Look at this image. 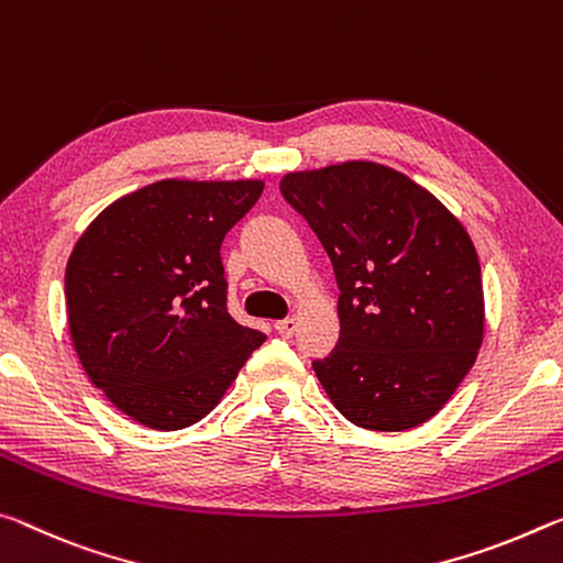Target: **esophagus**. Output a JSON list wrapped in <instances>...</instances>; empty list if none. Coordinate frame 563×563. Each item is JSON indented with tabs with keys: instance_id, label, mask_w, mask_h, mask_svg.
<instances>
[{
	"instance_id": "1",
	"label": "esophagus",
	"mask_w": 563,
	"mask_h": 563,
	"mask_svg": "<svg viewBox=\"0 0 563 563\" xmlns=\"http://www.w3.org/2000/svg\"><path fill=\"white\" fill-rule=\"evenodd\" d=\"M274 329H276V334L279 336H284V339H291L294 336V331H297V319H282V321H276L274 324Z\"/></svg>"
}]
</instances>
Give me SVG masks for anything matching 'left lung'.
<instances>
[{
  "label": "left lung",
  "instance_id": "1",
  "mask_svg": "<svg viewBox=\"0 0 563 563\" xmlns=\"http://www.w3.org/2000/svg\"><path fill=\"white\" fill-rule=\"evenodd\" d=\"M279 191L334 266L339 342L311 366L362 429L407 431L444 407L484 336L482 266L464 227L372 162L287 174Z\"/></svg>",
  "mask_w": 563,
  "mask_h": 563
}]
</instances>
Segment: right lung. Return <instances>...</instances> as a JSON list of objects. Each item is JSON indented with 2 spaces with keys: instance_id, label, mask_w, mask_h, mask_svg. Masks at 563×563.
I'll return each instance as SVG.
<instances>
[{
  "instance_id": "obj_1",
  "label": "right lung",
  "mask_w": 563,
  "mask_h": 563,
  "mask_svg": "<svg viewBox=\"0 0 563 563\" xmlns=\"http://www.w3.org/2000/svg\"><path fill=\"white\" fill-rule=\"evenodd\" d=\"M262 181H156L107 207L64 274L69 334L91 384L150 429L217 407L264 334L229 314L221 242Z\"/></svg>"
}]
</instances>
